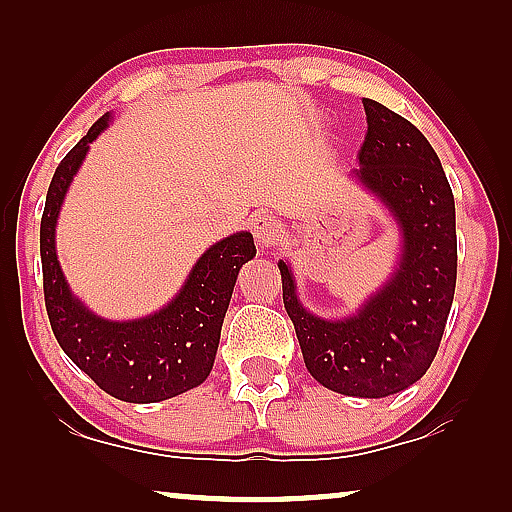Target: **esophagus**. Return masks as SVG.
I'll list each match as a JSON object with an SVG mask.
<instances>
[{
  "label": "esophagus",
  "instance_id": "34e87169",
  "mask_svg": "<svg viewBox=\"0 0 512 512\" xmlns=\"http://www.w3.org/2000/svg\"><path fill=\"white\" fill-rule=\"evenodd\" d=\"M251 233L256 237V244L261 249L275 247L282 237V221L272 214H258L254 221H251Z\"/></svg>",
  "mask_w": 512,
  "mask_h": 512
}]
</instances>
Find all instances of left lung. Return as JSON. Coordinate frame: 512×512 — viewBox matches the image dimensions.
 I'll return each mask as SVG.
<instances>
[{"instance_id":"obj_1","label":"left lung","mask_w":512,"mask_h":512,"mask_svg":"<svg viewBox=\"0 0 512 512\" xmlns=\"http://www.w3.org/2000/svg\"><path fill=\"white\" fill-rule=\"evenodd\" d=\"M368 132L354 177L401 233L391 277L345 319H324L300 303L289 263L279 261L284 307L305 366L326 389L384 398L415 384L443 338L457 284L454 195L422 132L384 104L363 97Z\"/></svg>"}]
</instances>
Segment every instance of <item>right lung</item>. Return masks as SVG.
I'll return each instance as SVG.
<instances>
[{
  "mask_svg": "<svg viewBox=\"0 0 512 512\" xmlns=\"http://www.w3.org/2000/svg\"><path fill=\"white\" fill-rule=\"evenodd\" d=\"M111 118L104 114L60 160L48 186L39 233L46 312L62 352L97 387L125 403H158L200 387L212 373L237 272L256 247L247 230L223 237L198 258L177 296L146 317L111 321L88 310L62 275L55 226L69 184Z\"/></svg>",
  "mask_w": 512,
  "mask_h": 512,
  "instance_id": "obj_1",
  "label": "right lung"
}]
</instances>
